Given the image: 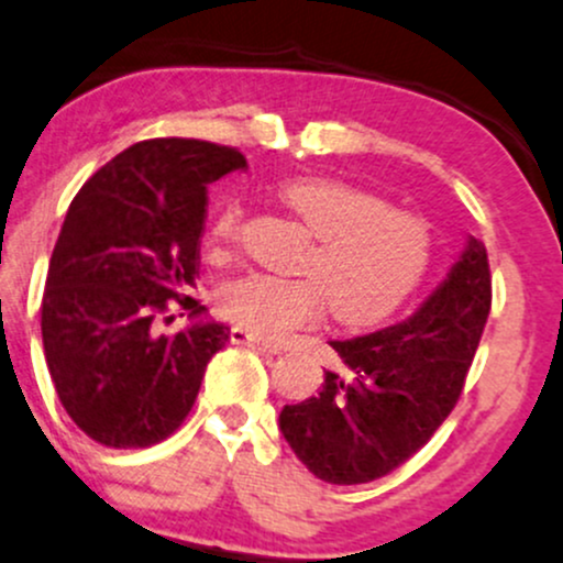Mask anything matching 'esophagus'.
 Returning a JSON list of instances; mask_svg holds the SVG:
<instances>
[{"label":"esophagus","instance_id":"34e87169","mask_svg":"<svg viewBox=\"0 0 563 563\" xmlns=\"http://www.w3.org/2000/svg\"><path fill=\"white\" fill-rule=\"evenodd\" d=\"M230 341L239 343V346H249V349H256V351H269V354H280V349L273 346V343L262 341L260 335L249 333V330H243V328L230 330Z\"/></svg>","mask_w":563,"mask_h":563}]
</instances>
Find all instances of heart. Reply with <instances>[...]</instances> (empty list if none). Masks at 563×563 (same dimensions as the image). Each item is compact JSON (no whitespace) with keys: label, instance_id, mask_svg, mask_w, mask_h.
I'll return each mask as SVG.
<instances>
[{"label":"heart","instance_id":"heart-1","mask_svg":"<svg viewBox=\"0 0 563 563\" xmlns=\"http://www.w3.org/2000/svg\"><path fill=\"white\" fill-rule=\"evenodd\" d=\"M277 201L309 235L296 280L243 275L217 294V311L264 341H283L330 311L343 328H369L419 288L432 262L424 217L390 207L383 196L335 178H290ZM243 207L225 201L207 228L212 260H228L239 241Z\"/></svg>","mask_w":563,"mask_h":563}]
</instances>
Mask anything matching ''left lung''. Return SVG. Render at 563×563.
<instances>
[{
  "label": "left lung",
  "mask_w": 563,
  "mask_h": 563,
  "mask_svg": "<svg viewBox=\"0 0 563 563\" xmlns=\"http://www.w3.org/2000/svg\"><path fill=\"white\" fill-rule=\"evenodd\" d=\"M490 303L487 252L470 239L409 320L330 341L351 375L324 372L320 396L280 411L299 462L330 485L372 483L409 462L462 398Z\"/></svg>",
  "instance_id": "8db88e82"
}]
</instances>
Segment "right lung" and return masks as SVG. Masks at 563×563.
<instances>
[{"instance_id":"add662e5","label":"right lung","mask_w":563,"mask_h":563,"mask_svg":"<svg viewBox=\"0 0 563 563\" xmlns=\"http://www.w3.org/2000/svg\"><path fill=\"white\" fill-rule=\"evenodd\" d=\"M246 167L233 146L148 139L84 183L52 252L42 299L44 356L59 404L107 449H148L194 409L228 343L196 288L209 183ZM197 322L178 334L174 311Z\"/></svg>"}]
</instances>
